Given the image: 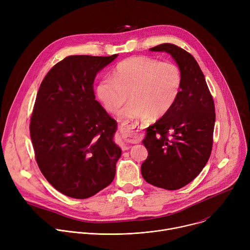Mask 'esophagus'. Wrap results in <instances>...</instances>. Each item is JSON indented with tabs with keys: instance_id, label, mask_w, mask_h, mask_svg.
<instances>
[{
	"instance_id": "34e87169",
	"label": "esophagus",
	"mask_w": 250,
	"mask_h": 250,
	"mask_svg": "<svg viewBox=\"0 0 250 250\" xmlns=\"http://www.w3.org/2000/svg\"><path fill=\"white\" fill-rule=\"evenodd\" d=\"M119 129L121 131V133L123 134V136H128L129 134H133L136 131H138V126L134 124H128L126 122H122L121 124H119ZM129 141L125 142L123 148L124 149H127L128 148V145Z\"/></svg>"
}]
</instances>
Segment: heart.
I'll return each instance as SVG.
<instances>
[{"instance_id": "heart-1", "label": "heart", "mask_w": 250, "mask_h": 250, "mask_svg": "<svg viewBox=\"0 0 250 250\" xmlns=\"http://www.w3.org/2000/svg\"><path fill=\"white\" fill-rule=\"evenodd\" d=\"M183 82L180 67L170 61H158L148 56H131L121 61L114 78H103L97 95L104 109L119 113L120 119L147 121L165 116L179 97Z\"/></svg>"}]
</instances>
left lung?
<instances>
[{
  "label": "left lung",
  "instance_id": "obj_1",
  "mask_svg": "<svg viewBox=\"0 0 250 250\" xmlns=\"http://www.w3.org/2000/svg\"><path fill=\"white\" fill-rule=\"evenodd\" d=\"M150 50L171 54L182 71L183 82L171 110L146 129L142 142L148 156L141 165V175L153 186L178 190L193 181L209 158L215 103L192 54L172 43Z\"/></svg>",
  "mask_w": 250,
  "mask_h": 250
}]
</instances>
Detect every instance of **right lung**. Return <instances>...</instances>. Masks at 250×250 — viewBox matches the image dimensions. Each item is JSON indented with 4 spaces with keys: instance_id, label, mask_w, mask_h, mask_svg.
I'll list each match as a JSON object with an SVG mask.
<instances>
[{
    "instance_id": "obj_1",
    "label": "right lung",
    "mask_w": 250,
    "mask_h": 250,
    "mask_svg": "<svg viewBox=\"0 0 250 250\" xmlns=\"http://www.w3.org/2000/svg\"><path fill=\"white\" fill-rule=\"evenodd\" d=\"M117 56H67L49 70L38 92L29 123L34 157L65 196L90 198L115 178L122 154L113 140L117 122L95 100L93 84Z\"/></svg>"
}]
</instances>
